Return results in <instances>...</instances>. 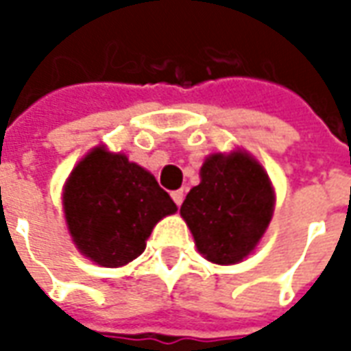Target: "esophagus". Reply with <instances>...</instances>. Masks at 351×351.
I'll use <instances>...</instances> for the list:
<instances>
[{"label":"esophagus","mask_w":351,"mask_h":351,"mask_svg":"<svg viewBox=\"0 0 351 351\" xmlns=\"http://www.w3.org/2000/svg\"><path fill=\"white\" fill-rule=\"evenodd\" d=\"M171 197H173V201L176 203V206H180L182 205V201H184V190H176L171 193Z\"/></svg>","instance_id":"esophagus-1"}]
</instances>
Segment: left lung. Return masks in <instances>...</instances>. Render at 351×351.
<instances>
[{
    "label": "left lung",
    "instance_id": "1",
    "mask_svg": "<svg viewBox=\"0 0 351 351\" xmlns=\"http://www.w3.org/2000/svg\"><path fill=\"white\" fill-rule=\"evenodd\" d=\"M274 206L271 180L250 156L216 154L201 167V184L184 199L180 214L197 250L218 265L239 263L269 226Z\"/></svg>",
    "mask_w": 351,
    "mask_h": 351
}]
</instances>
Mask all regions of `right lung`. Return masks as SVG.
<instances>
[{
  "label": "right lung",
  "instance_id": "right-lung-1",
  "mask_svg": "<svg viewBox=\"0 0 351 351\" xmlns=\"http://www.w3.org/2000/svg\"><path fill=\"white\" fill-rule=\"evenodd\" d=\"M64 208L79 250L103 267L138 258L154 226L176 213L173 199L148 171L105 148H93L73 169Z\"/></svg>",
  "mask_w": 351,
  "mask_h": 351
}]
</instances>
